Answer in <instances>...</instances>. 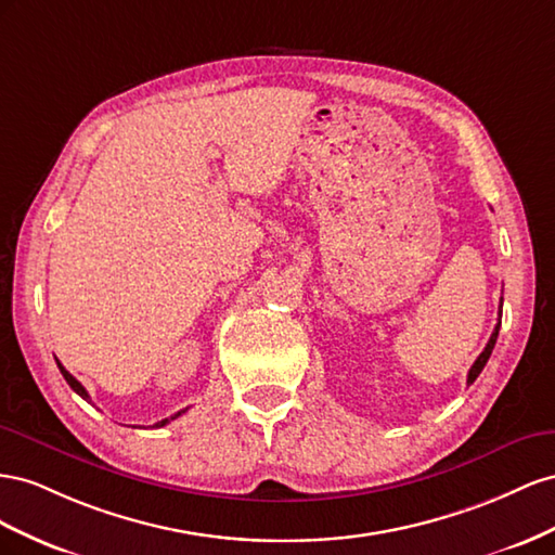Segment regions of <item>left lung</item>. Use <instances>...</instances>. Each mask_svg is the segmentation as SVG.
Here are the masks:
<instances>
[{
  "instance_id": "1",
  "label": "left lung",
  "mask_w": 555,
  "mask_h": 555,
  "mask_svg": "<svg viewBox=\"0 0 555 555\" xmlns=\"http://www.w3.org/2000/svg\"><path fill=\"white\" fill-rule=\"evenodd\" d=\"M500 307H502V302H500ZM498 332H500V323L495 325V330H493V335H490V339H488V344H486V348L481 351V356L474 360V365H472V370H469V374H467V384H474L477 382V376L481 374V370L486 367V362H488V358H490V353H493V348H495V341H498Z\"/></svg>"
}]
</instances>
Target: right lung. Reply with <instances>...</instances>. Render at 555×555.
I'll return each instance as SVG.
<instances>
[{
  "label": "right lung",
  "instance_id": "obj_1",
  "mask_svg": "<svg viewBox=\"0 0 555 555\" xmlns=\"http://www.w3.org/2000/svg\"><path fill=\"white\" fill-rule=\"evenodd\" d=\"M57 367H60L62 376H65V382H67V384L72 386V390H74V392H78V395H81V398H83V400H88V402H90V395H88V390H86V388H83L81 384H78V382H76V378H74V376H72V374H69V372L65 370V367H62V362H57ZM181 414H185V409L177 411V414H173V416H169V418H163V421H157V423H155L153 427H163V425H167L169 421H173V418H179Z\"/></svg>",
  "mask_w": 555,
  "mask_h": 555
}]
</instances>
